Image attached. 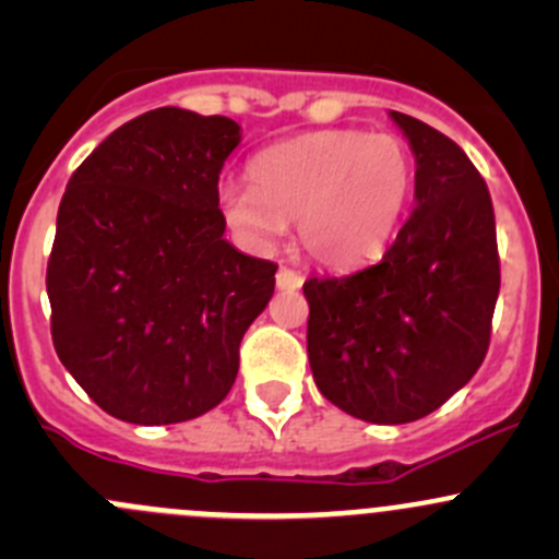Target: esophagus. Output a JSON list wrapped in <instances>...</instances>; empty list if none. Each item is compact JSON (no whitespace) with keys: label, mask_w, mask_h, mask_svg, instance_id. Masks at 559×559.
I'll use <instances>...</instances> for the list:
<instances>
[{"label":"esophagus","mask_w":559,"mask_h":559,"mask_svg":"<svg viewBox=\"0 0 559 559\" xmlns=\"http://www.w3.org/2000/svg\"><path fill=\"white\" fill-rule=\"evenodd\" d=\"M275 284H278V289H300L302 275L289 267H278V273H275Z\"/></svg>","instance_id":"34e87169"}]
</instances>
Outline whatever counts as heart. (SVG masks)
Returning a JSON list of instances; mask_svg holds the SVG:
<instances>
[{
    "label": "heart",
    "mask_w": 559,
    "mask_h": 559,
    "mask_svg": "<svg viewBox=\"0 0 559 559\" xmlns=\"http://www.w3.org/2000/svg\"><path fill=\"white\" fill-rule=\"evenodd\" d=\"M251 183H224L218 207L235 235L267 246L295 218L297 243L326 267H352L389 243L408 211L414 154L394 134L321 129L270 145Z\"/></svg>",
    "instance_id": "obj_1"
}]
</instances>
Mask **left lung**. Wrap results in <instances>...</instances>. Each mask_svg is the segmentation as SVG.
Returning a JSON list of instances; mask_svg holds the SVG:
<instances>
[{
	"instance_id": "8db88e82",
	"label": "left lung",
	"mask_w": 559,
	"mask_h": 559,
	"mask_svg": "<svg viewBox=\"0 0 559 559\" xmlns=\"http://www.w3.org/2000/svg\"><path fill=\"white\" fill-rule=\"evenodd\" d=\"M416 159V207L376 264L302 284L319 392L373 425L441 408L481 368L500 292L495 211L465 151L389 110Z\"/></svg>"
}]
</instances>
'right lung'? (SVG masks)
<instances>
[{
  "label": "right lung",
  "instance_id": "1",
  "mask_svg": "<svg viewBox=\"0 0 559 559\" xmlns=\"http://www.w3.org/2000/svg\"><path fill=\"white\" fill-rule=\"evenodd\" d=\"M233 118L156 107L72 173L48 259L50 335L72 379L110 416L175 425L216 408L278 264L224 240L218 173Z\"/></svg>",
  "mask_w": 559,
  "mask_h": 559
}]
</instances>
